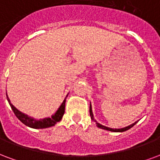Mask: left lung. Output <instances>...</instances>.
I'll return each mask as SVG.
<instances>
[{
	"label": "left lung",
	"mask_w": 160,
	"mask_h": 160,
	"mask_svg": "<svg viewBox=\"0 0 160 160\" xmlns=\"http://www.w3.org/2000/svg\"><path fill=\"white\" fill-rule=\"evenodd\" d=\"M89 114H90L91 119L93 120V121H95L94 118V116H93V112H92L91 104H90V107H89ZM136 123H132V124H130V125H129V126L124 127V128H123V129H111V128L106 127V126H104V125H101V123H96V126H97L98 128H100V129H106V130H109V131H113V132H123V131H126V130H128V129H130V128H132V127L134 126L135 124H136Z\"/></svg>",
	"instance_id": "obj_1"
}]
</instances>
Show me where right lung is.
Instances as JSON below:
<instances>
[{"instance_id":"1","label":"right lung","mask_w":160,"mask_h":160,"mask_svg":"<svg viewBox=\"0 0 160 160\" xmlns=\"http://www.w3.org/2000/svg\"><path fill=\"white\" fill-rule=\"evenodd\" d=\"M7 99H8V103L11 107L12 110L14 112L15 116L18 118V119L20 120L22 123L25 124L26 126L31 127L33 129H44V128H48V127L53 126L56 123L59 122L61 118H62L63 115L65 113V106H66V99L64 100L62 102L61 106L59 107L58 111L56 112L55 113L53 114L51 118H43V119L36 120L33 118H29L27 115H24V113L20 112L19 111L17 110L10 103V101L8 99V95H7Z\"/></svg>"}]
</instances>
